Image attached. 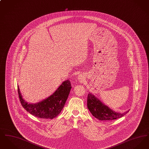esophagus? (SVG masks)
<instances>
[{
    "mask_svg": "<svg viewBox=\"0 0 149 149\" xmlns=\"http://www.w3.org/2000/svg\"><path fill=\"white\" fill-rule=\"evenodd\" d=\"M84 75H83L82 74H80V75H79L78 77V80H79L80 81H84Z\"/></svg>",
    "mask_w": 149,
    "mask_h": 149,
    "instance_id": "esophagus-1",
    "label": "esophagus"
}]
</instances>
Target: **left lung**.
<instances>
[{
  "mask_svg": "<svg viewBox=\"0 0 149 149\" xmlns=\"http://www.w3.org/2000/svg\"><path fill=\"white\" fill-rule=\"evenodd\" d=\"M87 107L93 116L99 120H112L123 117L128 111L123 113H119L112 111L109 107L103 104L99 100L91 93L88 94Z\"/></svg>",
  "mask_w": 149,
  "mask_h": 149,
  "instance_id": "obj_1",
  "label": "left lung"
}]
</instances>
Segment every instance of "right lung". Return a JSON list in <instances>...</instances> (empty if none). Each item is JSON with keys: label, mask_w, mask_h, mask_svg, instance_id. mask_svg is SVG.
Wrapping results in <instances>:
<instances>
[{"label": "right lung", "mask_w": 149, "mask_h": 149, "mask_svg": "<svg viewBox=\"0 0 149 149\" xmlns=\"http://www.w3.org/2000/svg\"><path fill=\"white\" fill-rule=\"evenodd\" d=\"M71 89L69 80L65 81L52 95L36 104H29L25 102L22 98L18 87V93L22 106L29 113L38 118L52 119L56 117L64 108Z\"/></svg>", "instance_id": "add662e5"}]
</instances>
